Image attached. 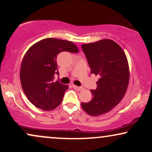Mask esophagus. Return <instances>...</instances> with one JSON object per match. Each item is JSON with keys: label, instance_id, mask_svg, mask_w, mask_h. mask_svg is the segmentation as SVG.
<instances>
[{"label": "esophagus", "instance_id": "esophagus-1", "mask_svg": "<svg viewBox=\"0 0 152 152\" xmlns=\"http://www.w3.org/2000/svg\"><path fill=\"white\" fill-rule=\"evenodd\" d=\"M72 86H73V88H74V89H76V90H77V91H81V90L83 89V88H82V87H81V86H75V85H72Z\"/></svg>", "mask_w": 152, "mask_h": 152}]
</instances>
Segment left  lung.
<instances>
[{"label":"left lung","instance_id":"8db88e82","mask_svg":"<svg viewBox=\"0 0 152 152\" xmlns=\"http://www.w3.org/2000/svg\"><path fill=\"white\" fill-rule=\"evenodd\" d=\"M91 74L99 76L95 90H91V100L82 102V109L93 116L112 110L124 96L129 81L127 58L122 48L110 39L83 44Z\"/></svg>","mask_w":152,"mask_h":152}]
</instances>
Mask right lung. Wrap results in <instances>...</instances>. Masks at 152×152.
<instances>
[{
    "label": "right lung",
    "mask_w": 152,
    "mask_h": 152,
    "mask_svg": "<svg viewBox=\"0 0 152 152\" xmlns=\"http://www.w3.org/2000/svg\"><path fill=\"white\" fill-rule=\"evenodd\" d=\"M78 53L77 46L70 41L45 38L28 50L20 66V78L24 93L36 107L53 110L62 102L69 86L54 80L57 71L56 58L61 52Z\"/></svg>",
    "instance_id": "right-lung-1"
}]
</instances>
